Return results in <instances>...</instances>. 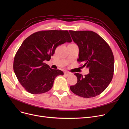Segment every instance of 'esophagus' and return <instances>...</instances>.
I'll list each match as a JSON object with an SVG mask.
<instances>
[{
  "mask_svg": "<svg viewBox=\"0 0 129 129\" xmlns=\"http://www.w3.org/2000/svg\"><path fill=\"white\" fill-rule=\"evenodd\" d=\"M71 74H72V73L70 72H64V75L66 76H69L70 75H71Z\"/></svg>",
  "mask_w": 129,
  "mask_h": 129,
  "instance_id": "1",
  "label": "esophagus"
}]
</instances>
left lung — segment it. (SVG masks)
Here are the masks:
<instances>
[{"label": "left lung", "instance_id": "8db88e82", "mask_svg": "<svg viewBox=\"0 0 129 129\" xmlns=\"http://www.w3.org/2000/svg\"><path fill=\"white\" fill-rule=\"evenodd\" d=\"M79 47L77 61L89 69L83 76L75 73L77 83L70 86L71 91L80 97L92 98L102 93L111 82L114 60L109 45L97 33L91 31H69Z\"/></svg>", "mask_w": 129, "mask_h": 129}]
</instances>
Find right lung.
Returning a JSON list of instances; mask_svg holds the SVG:
<instances>
[{"instance_id": "add662e5", "label": "right lung", "mask_w": 129, "mask_h": 129, "mask_svg": "<svg viewBox=\"0 0 129 129\" xmlns=\"http://www.w3.org/2000/svg\"><path fill=\"white\" fill-rule=\"evenodd\" d=\"M67 30L40 31L24 40L17 51L13 61V70L25 90L32 94L49 91L54 79L64 73L53 70L45 64L55 53L56 47L65 42H71Z\"/></svg>"}]
</instances>
